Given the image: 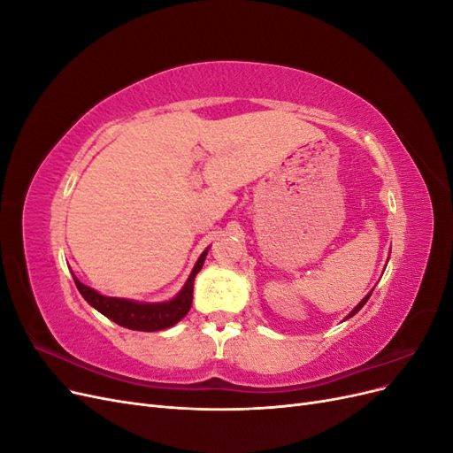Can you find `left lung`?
<instances>
[{"instance_id": "left-lung-1", "label": "left lung", "mask_w": 453, "mask_h": 453, "mask_svg": "<svg viewBox=\"0 0 453 453\" xmlns=\"http://www.w3.org/2000/svg\"><path fill=\"white\" fill-rule=\"evenodd\" d=\"M370 295H372V293H368V295H366V296H365V298H363V300H361V303H359V304H357V306H355V308H353V311H351V313H349V315H348V318H346V319H349V318H351V315H355V313H357V311H359V310H361V308H363V306H365V304H366V300H368V298H370Z\"/></svg>"}]
</instances>
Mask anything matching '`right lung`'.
<instances>
[{
  "label": "right lung",
  "mask_w": 453,
  "mask_h": 453,
  "mask_svg": "<svg viewBox=\"0 0 453 453\" xmlns=\"http://www.w3.org/2000/svg\"><path fill=\"white\" fill-rule=\"evenodd\" d=\"M208 255V250H205L195 270L190 272V276L181 289V293L177 295L170 303H160V304H142V303H132V300L127 298H113V296H104L100 293H96L90 287L81 283L77 278L75 285L79 293L83 295L87 303L104 313L105 318L115 321L120 326L132 328V331H143V333H153V331H162V328L173 326L177 321H181L185 315L190 310V304H193V285H195V276L200 272L203 258Z\"/></svg>",
  "instance_id": "obj_1"
}]
</instances>
